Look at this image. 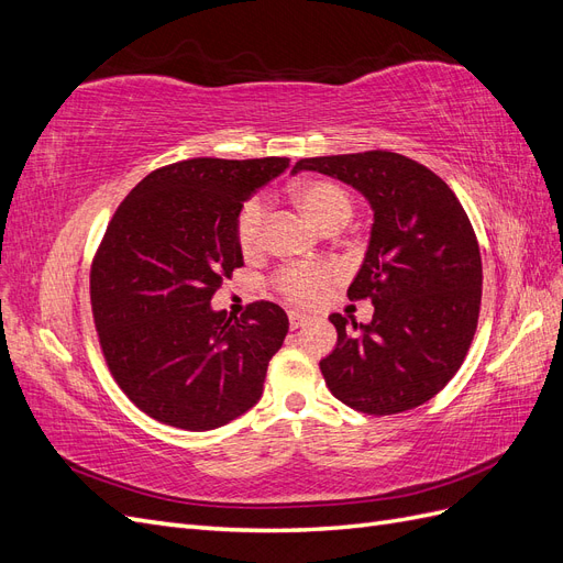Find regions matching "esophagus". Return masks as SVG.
Listing matches in <instances>:
<instances>
[{
    "instance_id": "1",
    "label": "esophagus",
    "mask_w": 563,
    "mask_h": 563,
    "mask_svg": "<svg viewBox=\"0 0 563 563\" xmlns=\"http://www.w3.org/2000/svg\"><path fill=\"white\" fill-rule=\"evenodd\" d=\"M305 321H308V317H305L302 312H288V327H291L294 331L305 327Z\"/></svg>"
}]
</instances>
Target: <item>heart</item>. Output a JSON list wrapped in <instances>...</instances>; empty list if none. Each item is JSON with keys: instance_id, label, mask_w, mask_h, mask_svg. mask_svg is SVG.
<instances>
[{"instance_id": "1", "label": "heart", "mask_w": 563, "mask_h": 563, "mask_svg": "<svg viewBox=\"0 0 563 563\" xmlns=\"http://www.w3.org/2000/svg\"><path fill=\"white\" fill-rule=\"evenodd\" d=\"M294 203L305 216L308 223L323 232H338L352 216V199L343 187L331 180H308L298 185L294 190ZM263 232H265V203L263 199L253 197L236 213L234 220V236L240 251L244 255H255L263 249ZM327 269H282L275 284L279 291L296 302L314 300L323 288L329 286Z\"/></svg>"}]
</instances>
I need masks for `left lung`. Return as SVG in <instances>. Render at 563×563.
Wrapping results in <instances>:
<instances>
[{"mask_svg": "<svg viewBox=\"0 0 563 563\" xmlns=\"http://www.w3.org/2000/svg\"><path fill=\"white\" fill-rule=\"evenodd\" d=\"M362 192L373 211L350 300H371L368 323L329 319L335 350L319 362L331 395L354 411L391 416L430 401L455 376L476 331L482 253L465 209L428 166L397 152L300 159Z\"/></svg>", "mask_w": 563, "mask_h": 563, "instance_id": "1", "label": "left lung"}]
</instances>
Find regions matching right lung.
<instances>
[{"instance_id": "add662e5", "label": "right lung", "mask_w": 563, "mask_h": 563, "mask_svg": "<svg viewBox=\"0 0 563 563\" xmlns=\"http://www.w3.org/2000/svg\"><path fill=\"white\" fill-rule=\"evenodd\" d=\"M286 168V157L185 159L114 211L91 265V310L110 373L150 418L207 432L258 404L288 317L261 300L232 319L211 298L244 265L236 213Z\"/></svg>"}]
</instances>
